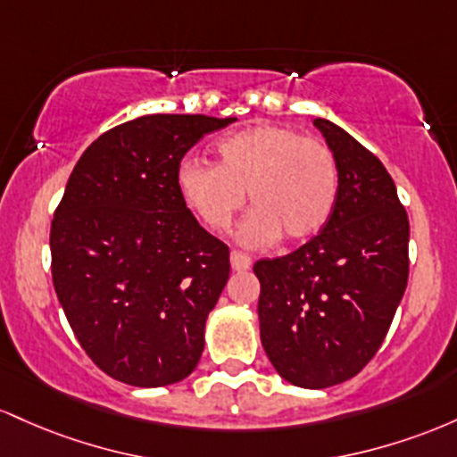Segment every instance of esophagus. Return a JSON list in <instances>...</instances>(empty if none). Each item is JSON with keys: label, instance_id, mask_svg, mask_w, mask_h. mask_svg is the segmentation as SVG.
I'll use <instances>...</instances> for the list:
<instances>
[{"label": "esophagus", "instance_id": "esophagus-1", "mask_svg": "<svg viewBox=\"0 0 457 457\" xmlns=\"http://www.w3.org/2000/svg\"><path fill=\"white\" fill-rule=\"evenodd\" d=\"M250 265H253V259H250L248 254L237 253V250H233V253H230V268H233L235 271L250 270Z\"/></svg>", "mask_w": 457, "mask_h": 457}]
</instances>
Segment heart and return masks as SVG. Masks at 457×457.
Masks as SVG:
<instances>
[{
	"label": "heart",
	"mask_w": 457,
	"mask_h": 457,
	"mask_svg": "<svg viewBox=\"0 0 457 457\" xmlns=\"http://www.w3.org/2000/svg\"><path fill=\"white\" fill-rule=\"evenodd\" d=\"M218 163L186 160L179 166L181 201L213 233H224L250 196L253 212L239 242L268 248L287 239L309 242L326 227L339 198V166L324 142L287 127L253 125L222 137Z\"/></svg>",
	"instance_id": "1"
}]
</instances>
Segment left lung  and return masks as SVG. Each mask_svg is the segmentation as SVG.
Masks as SVG:
<instances>
[{"label":"left lung","mask_w":457,"mask_h":457,"mask_svg":"<svg viewBox=\"0 0 457 457\" xmlns=\"http://www.w3.org/2000/svg\"><path fill=\"white\" fill-rule=\"evenodd\" d=\"M339 198L320 235L295 253L261 259V343L280 378L328 388L356 376L380 350L408 285L410 224L391 174L326 118Z\"/></svg>","instance_id":"8db88e82"}]
</instances>
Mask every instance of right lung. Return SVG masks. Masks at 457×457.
Listing matches in <instances>:
<instances>
[{
    "instance_id": "add662e5",
    "label": "right lung",
    "mask_w": 457,
    "mask_h": 457,
    "mask_svg": "<svg viewBox=\"0 0 457 457\" xmlns=\"http://www.w3.org/2000/svg\"><path fill=\"white\" fill-rule=\"evenodd\" d=\"M237 118L148 114L96 137L51 222L55 295L101 371L140 388L186 380L228 280V248L181 201L183 155Z\"/></svg>"
}]
</instances>
